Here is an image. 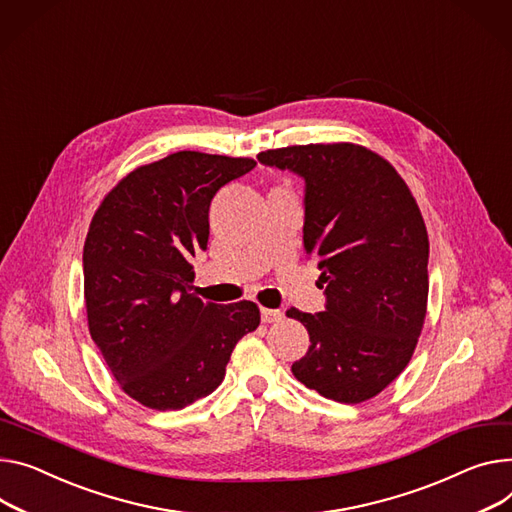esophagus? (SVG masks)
I'll return each instance as SVG.
<instances>
[{
    "label": "esophagus",
    "instance_id": "esophagus-1",
    "mask_svg": "<svg viewBox=\"0 0 512 512\" xmlns=\"http://www.w3.org/2000/svg\"><path fill=\"white\" fill-rule=\"evenodd\" d=\"M260 316H262V322H264V324H272V322H281V320H283V311H281V309L262 307V309H260Z\"/></svg>",
    "mask_w": 512,
    "mask_h": 512
}]
</instances>
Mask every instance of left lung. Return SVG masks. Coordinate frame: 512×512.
Instances as JSON below:
<instances>
[{"mask_svg": "<svg viewBox=\"0 0 512 512\" xmlns=\"http://www.w3.org/2000/svg\"><path fill=\"white\" fill-rule=\"evenodd\" d=\"M258 162L303 178V248L326 283L324 311L287 309L311 342L291 371L328 400H371L410 363L426 316L428 235L414 196L352 143L268 149Z\"/></svg>", "mask_w": 512, "mask_h": 512, "instance_id": "8db88e82", "label": "left lung"}]
</instances>
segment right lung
<instances>
[{"label":"right lung","mask_w":512,"mask_h":512,"mask_svg":"<svg viewBox=\"0 0 512 512\" xmlns=\"http://www.w3.org/2000/svg\"><path fill=\"white\" fill-rule=\"evenodd\" d=\"M254 166L250 157L172 153L123 178L90 223V334L123 391L151 410L209 396L235 344L260 324L252 301L219 305L190 293V258L207 250L213 196Z\"/></svg>","instance_id":"1"}]
</instances>
